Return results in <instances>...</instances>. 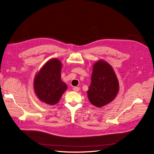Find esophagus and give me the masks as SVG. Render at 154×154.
Listing matches in <instances>:
<instances>
[{"instance_id":"1","label":"esophagus","mask_w":154,"mask_h":154,"mask_svg":"<svg viewBox=\"0 0 154 154\" xmlns=\"http://www.w3.org/2000/svg\"><path fill=\"white\" fill-rule=\"evenodd\" d=\"M72 89H73V91H74V92H78L79 90H80V88L77 87H74Z\"/></svg>"}]
</instances>
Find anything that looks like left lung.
I'll return each instance as SVG.
<instances>
[{"instance_id":"left-lung-1","label":"left lung","mask_w":154,"mask_h":154,"mask_svg":"<svg viewBox=\"0 0 154 154\" xmlns=\"http://www.w3.org/2000/svg\"><path fill=\"white\" fill-rule=\"evenodd\" d=\"M119 89V81L114 70L103 60L93 65L91 83L87 91L91 103L102 107L111 103L117 96Z\"/></svg>"}]
</instances>
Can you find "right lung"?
Wrapping results in <instances>:
<instances>
[{
	"mask_svg": "<svg viewBox=\"0 0 154 154\" xmlns=\"http://www.w3.org/2000/svg\"><path fill=\"white\" fill-rule=\"evenodd\" d=\"M62 63L57 58L46 62L34 78V91L37 97L48 105L58 103L64 92L67 89L66 83L61 79Z\"/></svg>",
	"mask_w": 154,
	"mask_h": 154,
	"instance_id": "add662e5",
	"label": "right lung"
}]
</instances>
